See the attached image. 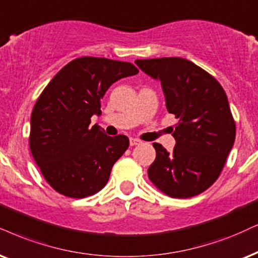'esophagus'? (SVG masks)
Returning a JSON list of instances; mask_svg holds the SVG:
<instances>
[{
  "label": "esophagus",
  "mask_w": 258,
  "mask_h": 258,
  "mask_svg": "<svg viewBox=\"0 0 258 258\" xmlns=\"http://www.w3.org/2000/svg\"><path fill=\"white\" fill-rule=\"evenodd\" d=\"M139 144H142V142H140L139 139H137V138H130V145H131V146L139 145Z\"/></svg>",
  "instance_id": "34e87169"
}]
</instances>
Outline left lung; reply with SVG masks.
Returning a JSON list of instances; mask_svg holds the SVG:
<instances>
[{
    "label": "left lung",
    "mask_w": 258,
    "mask_h": 258,
    "mask_svg": "<svg viewBox=\"0 0 258 258\" xmlns=\"http://www.w3.org/2000/svg\"><path fill=\"white\" fill-rule=\"evenodd\" d=\"M143 73L161 81L165 106L178 119L169 152L153 143L149 178L171 198H191L219 177L236 138V123L223 87L190 60L178 57L137 59Z\"/></svg>",
    "instance_id": "1"
}]
</instances>
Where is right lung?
Returning <instances> with one entry per match:
<instances>
[{"label":"right lung","instance_id":"add662e5","mask_svg":"<svg viewBox=\"0 0 258 258\" xmlns=\"http://www.w3.org/2000/svg\"><path fill=\"white\" fill-rule=\"evenodd\" d=\"M131 63L81 57L67 64L47 84L31 116L29 148L45 180L69 198L97 193L109 180L114 163L130 145L126 136H106L93 115L101 99L120 78L133 76Z\"/></svg>","mask_w":258,"mask_h":258}]
</instances>
